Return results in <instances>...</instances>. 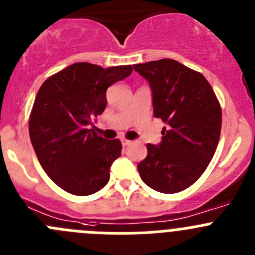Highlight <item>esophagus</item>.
Instances as JSON below:
<instances>
[{
  "instance_id": "esophagus-1",
  "label": "esophagus",
  "mask_w": 255,
  "mask_h": 255,
  "mask_svg": "<svg viewBox=\"0 0 255 255\" xmlns=\"http://www.w3.org/2000/svg\"><path fill=\"white\" fill-rule=\"evenodd\" d=\"M121 142H123L124 146H129V145L131 144V141H130V140H128V139H123V140H121Z\"/></svg>"
}]
</instances>
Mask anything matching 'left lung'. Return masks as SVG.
Listing matches in <instances>:
<instances>
[{"label":"left lung","mask_w":255,"mask_h":255,"mask_svg":"<svg viewBox=\"0 0 255 255\" xmlns=\"http://www.w3.org/2000/svg\"><path fill=\"white\" fill-rule=\"evenodd\" d=\"M150 82L154 116L166 124L160 145L147 144L137 164L142 181L174 194L198 180L214 156L222 130V108L200 72L171 59L134 65Z\"/></svg>","instance_id":"obj_1"}]
</instances>
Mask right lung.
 <instances>
[{"label": "right lung", "instance_id": "1", "mask_svg": "<svg viewBox=\"0 0 255 255\" xmlns=\"http://www.w3.org/2000/svg\"><path fill=\"white\" fill-rule=\"evenodd\" d=\"M131 72V65L103 69L76 62L41 85L28 120L30 139L45 173L67 193L90 195L108 184L123 145L89 125L105 110L108 87Z\"/></svg>", "mask_w": 255, "mask_h": 255}]
</instances>
